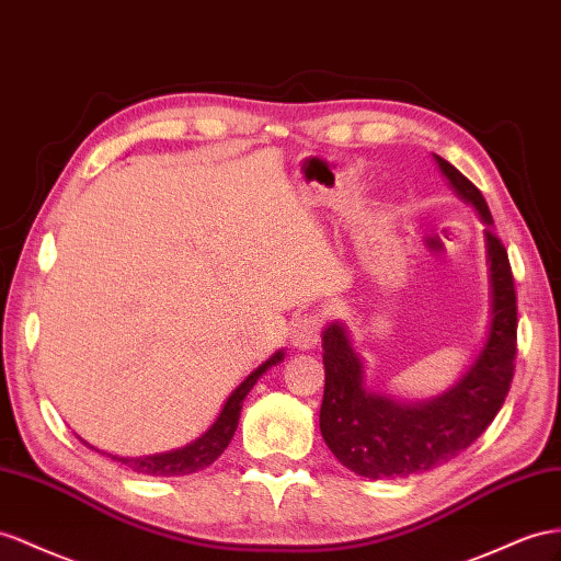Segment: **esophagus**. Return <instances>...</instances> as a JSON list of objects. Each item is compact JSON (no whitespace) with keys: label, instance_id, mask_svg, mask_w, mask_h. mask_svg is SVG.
<instances>
[{"label":"esophagus","instance_id":"34e87169","mask_svg":"<svg viewBox=\"0 0 561 561\" xmlns=\"http://www.w3.org/2000/svg\"><path fill=\"white\" fill-rule=\"evenodd\" d=\"M322 329H324L322 312L310 310V312L298 314V318L291 322V341H294V346L300 348V351H308L312 346H318Z\"/></svg>","mask_w":561,"mask_h":561}]
</instances>
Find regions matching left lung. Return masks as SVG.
I'll return each instance as SVG.
<instances>
[{
	"label": "left lung",
	"instance_id": "obj_1",
	"mask_svg": "<svg viewBox=\"0 0 561 561\" xmlns=\"http://www.w3.org/2000/svg\"><path fill=\"white\" fill-rule=\"evenodd\" d=\"M445 178L493 225L483 194L462 172L436 156ZM491 265L493 318L477 363L448 393L417 405L369 393L363 363L351 348L346 329L329 324L322 334L324 398L320 431L343 467L367 479L412 477L436 469L467 450L491 426L505 403L516 357V289L505 243L485 227Z\"/></svg>",
	"mask_w": 561,
	"mask_h": 561
}]
</instances>
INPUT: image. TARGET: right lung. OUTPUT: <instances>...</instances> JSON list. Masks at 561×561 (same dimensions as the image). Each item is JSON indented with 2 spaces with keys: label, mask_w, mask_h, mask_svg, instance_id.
I'll use <instances>...</instances> for the list:
<instances>
[{
  "label": "right lung",
  "mask_w": 561,
  "mask_h": 561,
  "mask_svg": "<svg viewBox=\"0 0 561 561\" xmlns=\"http://www.w3.org/2000/svg\"><path fill=\"white\" fill-rule=\"evenodd\" d=\"M282 357H284V353L279 351L272 355L267 363H263L255 371H251V375L237 386V391H232V396L227 398L220 417L215 420V424L206 431V434L196 438L194 443L184 445V448L172 450V453L147 455V457H113V459L125 467H130L137 473H144V477H186V473H194V471H201L204 467L213 465L215 459L225 453L229 440H232V436H234L243 398L249 396L255 381L263 377V371H267L272 365L282 363Z\"/></svg>",
  "instance_id": "1"
}]
</instances>
